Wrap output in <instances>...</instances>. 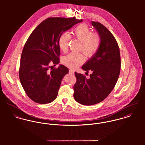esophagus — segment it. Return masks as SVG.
Here are the masks:
<instances>
[{
	"label": "esophagus",
	"instance_id": "1",
	"mask_svg": "<svg viewBox=\"0 0 145 145\" xmlns=\"http://www.w3.org/2000/svg\"><path fill=\"white\" fill-rule=\"evenodd\" d=\"M69 74H74V71L72 69H69Z\"/></svg>",
	"mask_w": 145,
	"mask_h": 145
}]
</instances>
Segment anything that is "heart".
<instances>
[{"label": "heart", "mask_w": 145, "mask_h": 145, "mask_svg": "<svg viewBox=\"0 0 145 145\" xmlns=\"http://www.w3.org/2000/svg\"><path fill=\"white\" fill-rule=\"evenodd\" d=\"M73 36L82 42L81 50L88 56H93L98 50L101 44V38L85 24H80L72 31ZM70 36L67 32H63L59 39V46L63 52H66L68 48V43ZM85 57L81 53L71 52L65 56L62 59L63 63L67 67L76 68L83 63Z\"/></svg>", "instance_id": "heart-1"}]
</instances>
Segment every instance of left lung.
<instances>
[{"mask_svg":"<svg viewBox=\"0 0 145 145\" xmlns=\"http://www.w3.org/2000/svg\"><path fill=\"white\" fill-rule=\"evenodd\" d=\"M101 38L98 51L82 67L88 72L90 78L75 72L76 83L74 86V97L79 103L91 105L104 100L110 93L118 80L121 70V56L117 42L103 24L91 21Z\"/></svg>","mask_w":145,"mask_h":145,"instance_id":"8db88e82","label":"left lung"}]
</instances>
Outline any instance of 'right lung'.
I'll list each match as a JSON object with an SVG mask.
<instances>
[{
  "label": "right lung",
  "instance_id": "obj_1",
  "mask_svg": "<svg viewBox=\"0 0 145 145\" xmlns=\"http://www.w3.org/2000/svg\"><path fill=\"white\" fill-rule=\"evenodd\" d=\"M82 21L75 17L49 18L29 36L22 51L19 75L25 93L33 101L49 103L57 98L62 78L69 69L61 64L57 69L52 68L49 64L60 62V35Z\"/></svg>",
  "mask_w": 145,
  "mask_h": 145
}]
</instances>
